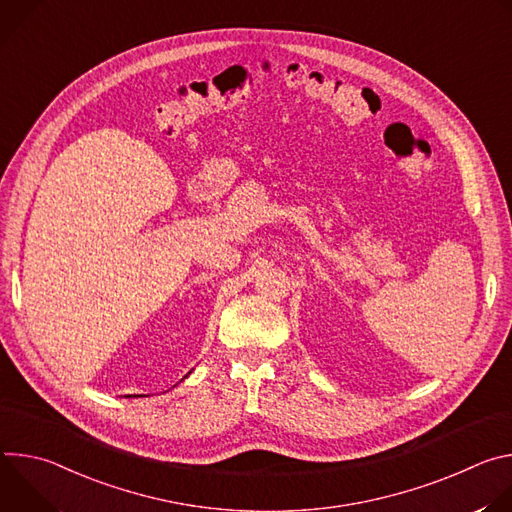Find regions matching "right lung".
<instances>
[{"instance_id":"obj_1","label":"right lung","mask_w":512,"mask_h":512,"mask_svg":"<svg viewBox=\"0 0 512 512\" xmlns=\"http://www.w3.org/2000/svg\"><path fill=\"white\" fill-rule=\"evenodd\" d=\"M127 397H129V395H127Z\"/></svg>"}]
</instances>
